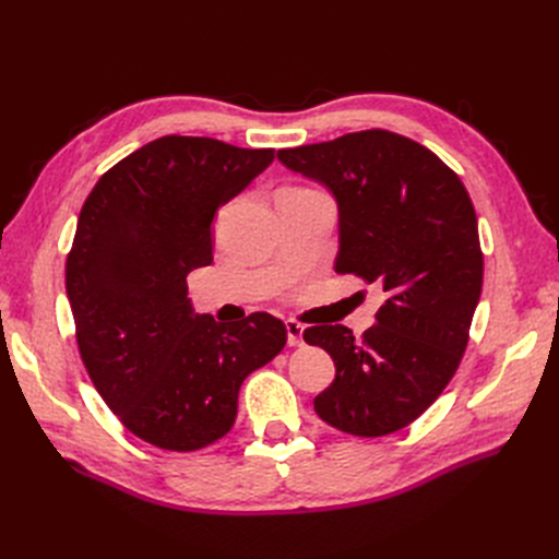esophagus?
<instances>
[{"instance_id":"esophagus-1","label":"esophagus","mask_w":559,"mask_h":559,"mask_svg":"<svg viewBox=\"0 0 559 559\" xmlns=\"http://www.w3.org/2000/svg\"><path fill=\"white\" fill-rule=\"evenodd\" d=\"M302 331H306V329H302L298 321H294V319L286 321V341H289L292 347H300L302 343H306V341H302Z\"/></svg>"}]
</instances>
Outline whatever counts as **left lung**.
<instances>
[{
  "label": "left lung",
  "mask_w": 559,
  "mask_h": 559,
  "mask_svg": "<svg viewBox=\"0 0 559 559\" xmlns=\"http://www.w3.org/2000/svg\"><path fill=\"white\" fill-rule=\"evenodd\" d=\"M277 158L335 198V273L386 294L361 341L341 324L302 333L335 364L314 411L352 436L394 433L441 396L462 361L483 289L476 210L433 151L389 130L282 148Z\"/></svg>",
  "instance_id": "1"
}]
</instances>
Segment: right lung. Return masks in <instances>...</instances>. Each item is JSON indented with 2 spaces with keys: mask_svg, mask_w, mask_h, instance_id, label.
Returning <instances> with one entry per match:
<instances>
[{
  "mask_svg": "<svg viewBox=\"0 0 559 559\" xmlns=\"http://www.w3.org/2000/svg\"><path fill=\"white\" fill-rule=\"evenodd\" d=\"M273 160V148L167 134L83 202L64 270L79 352L114 415L151 445L191 452L224 438L245 378L286 345L273 314L224 326L193 310L186 286L214 261L216 210Z\"/></svg>",
  "mask_w": 559,
  "mask_h": 559,
  "instance_id": "right-lung-1",
  "label": "right lung"
}]
</instances>
